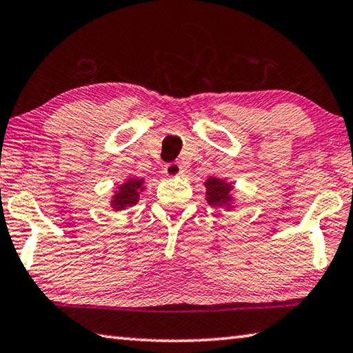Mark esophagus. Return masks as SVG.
<instances>
[{"instance_id": "34e87169", "label": "esophagus", "mask_w": 353, "mask_h": 353, "mask_svg": "<svg viewBox=\"0 0 353 353\" xmlns=\"http://www.w3.org/2000/svg\"><path fill=\"white\" fill-rule=\"evenodd\" d=\"M181 172H183V167H181L180 163H169V164H165V167H164V173L170 178L178 176Z\"/></svg>"}]
</instances>
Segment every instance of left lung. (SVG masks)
<instances>
[{
    "label": "left lung",
    "mask_w": 353,
    "mask_h": 353,
    "mask_svg": "<svg viewBox=\"0 0 353 353\" xmlns=\"http://www.w3.org/2000/svg\"><path fill=\"white\" fill-rule=\"evenodd\" d=\"M206 201L212 208H223L231 211L236 206V199L232 195V183H226L217 176H209L205 181Z\"/></svg>",
    "instance_id": "8db88e82"
}]
</instances>
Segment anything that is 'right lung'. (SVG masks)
Here are the masks:
<instances>
[{"label": "right lung", "instance_id": "add662e5", "mask_svg": "<svg viewBox=\"0 0 353 353\" xmlns=\"http://www.w3.org/2000/svg\"><path fill=\"white\" fill-rule=\"evenodd\" d=\"M144 184V180L127 178L117 190H114V195L111 196L110 206L113 208V211H125V209L134 206L139 201L141 192L145 189Z\"/></svg>", "mask_w": 353, "mask_h": 353}]
</instances>
